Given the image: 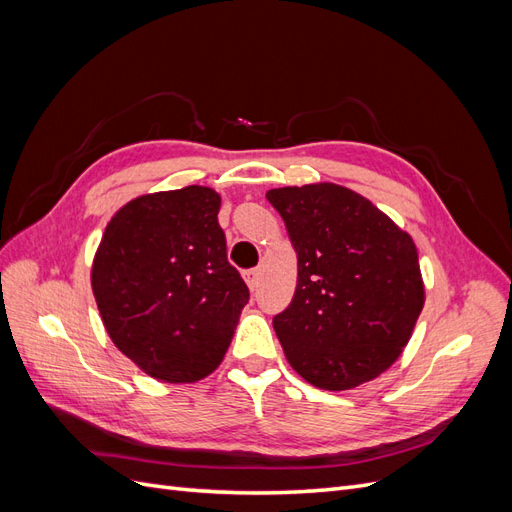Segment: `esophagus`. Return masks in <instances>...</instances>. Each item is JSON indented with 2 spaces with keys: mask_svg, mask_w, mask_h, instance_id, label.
<instances>
[{
  "mask_svg": "<svg viewBox=\"0 0 512 512\" xmlns=\"http://www.w3.org/2000/svg\"><path fill=\"white\" fill-rule=\"evenodd\" d=\"M243 277H245L247 286H250V290H256V288H258V282H260V271H258V269L245 271V273H243Z\"/></svg>",
  "mask_w": 512,
  "mask_h": 512,
  "instance_id": "obj_1",
  "label": "esophagus"
}]
</instances>
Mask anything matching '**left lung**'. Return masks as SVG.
I'll return each mask as SVG.
<instances>
[{
  "label": "left lung",
  "mask_w": 512,
  "mask_h": 512,
  "mask_svg": "<svg viewBox=\"0 0 512 512\" xmlns=\"http://www.w3.org/2000/svg\"><path fill=\"white\" fill-rule=\"evenodd\" d=\"M297 252V290L273 329L297 374L324 391L378 378L410 342L425 305L412 237L337 183L275 188Z\"/></svg>",
  "instance_id": "1"
}]
</instances>
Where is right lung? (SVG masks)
<instances>
[{
    "label": "right lung",
    "instance_id": "1",
    "mask_svg": "<svg viewBox=\"0 0 512 512\" xmlns=\"http://www.w3.org/2000/svg\"><path fill=\"white\" fill-rule=\"evenodd\" d=\"M220 194L132 198L106 224L91 290L113 344L147 376L188 384L218 369L250 290L226 256Z\"/></svg>",
    "mask_w": 512,
    "mask_h": 512
}]
</instances>
